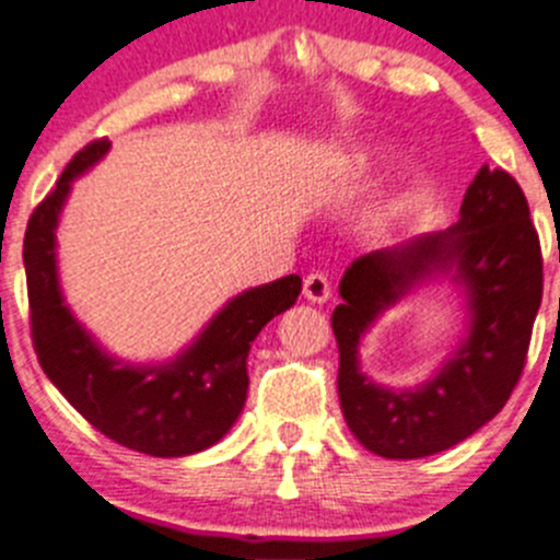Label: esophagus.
I'll use <instances>...</instances> for the list:
<instances>
[{"instance_id": "34e87169", "label": "esophagus", "mask_w": 560, "mask_h": 560, "mask_svg": "<svg viewBox=\"0 0 560 560\" xmlns=\"http://www.w3.org/2000/svg\"><path fill=\"white\" fill-rule=\"evenodd\" d=\"M303 295L312 303H327L332 295L330 279H327L325 273H319V270H316V273H308L306 279H303Z\"/></svg>"}]
</instances>
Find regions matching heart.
Returning a JSON list of instances; mask_svg holds the SVG:
<instances>
[{
  "mask_svg": "<svg viewBox=\"0 0 560 560\" xmlns=\"http://www.w3.org/2000/svg\"><path fill=\"white\" fill-rule=\"evenodd\" d=\"M389 160V149L382 143H369L360 145V149H352L347 156H343L341 167L343 173H371L376 167H382ZM417 200H420V180H409V186H404L400 191H395L393 197H387L374 213H371L369 230L376 238H389V235L398 233L406 224L409 213L415 211Z\"/></svg>",
  "mask_w": 560,
  "mask_h": 560,
  "instance_id": "1",
  "label": "heart"
}]
</instances>
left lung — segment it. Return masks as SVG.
<instances>
[{
  "instance_id": "left-lung-1",
  "label": "left lung",
  "mask_w": 560,
  "mask_h": 560,
  "mask_svg": "<svg viewBox=\"0 0 560 560\" xmlns=\"http://www.w3.org/2000/svg\"><path fill=\"white\" fill-rule=\"evenodd\" d=\"M436 283L462 292V338L420 386H380L359 365L364 332L400 300ZM338 292L343 303L330 319L341 358L338 398L354 439L389 460L455 447L510 400L539 312L541 248L523 189L510 173L485 165L453 228L354 259Z\"/></svg>"
}]
</instances>
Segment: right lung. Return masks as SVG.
Returning <instances> with one entry per match:
<instances>
[{
  "instance_id": "add662e5",
  "label": "right lung",
  "mask_w": 560,
  "mask_h": 560,
  "mask_svg": "<svg viewBox=\"0 0 560 560\" xmlns=\"http://www.w3.org/2000/svg\"><path fill=\"white\" fill-rule=\"evenodd\" d=\"M107 151L110 143L100 140L75 154L26 228L24 268L39 365L56 389L121 447L154 457L202 453L228 436L244 411L248 349L273 316L295 306L301 276L248 287L230 298L167 360L132 363L107 352L67 306L56 252V230L72 184Z\"/></svg>"
}]
</instances>
